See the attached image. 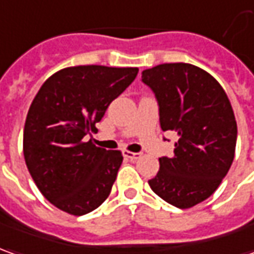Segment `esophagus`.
Returning a JSON list of instances; mask_svg holds the SVG:
<instances>
[{
  "mask_svg": "<svg viewBox=\"0 0 254 254\" xmlns=\"http://www.w3.org/2000/svg\"><path fill=\"white\" fill-rule=\"evenodd\" d=\"M124 157H127V158H129V160H132V161H136V160H139L141 157L140 153H132V151H127V150H125L124 151Z\"/></svg>",
  "mask_w": 254,
  "mask_h": 254,
  "instance_id": "obj_1",
  "label": "esophagus"
}]
</instances>
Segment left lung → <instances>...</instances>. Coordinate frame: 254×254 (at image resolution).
Listing matches in <instances>:
<instances>
[{
	"instance_id": "obj_1",
	"label": "left lung",
	"mask_w": 254,
	"mask_h": 254,
	"mask_svg": "<svg viewBox=\"0 0 254 254\" xmlns=\"http://www.w3.org/2000/svg\"><path fill=\"white\" fill-rule=\"evenodd\" d=\"M141 80L156 94L160 125L177 132L172 157H161L149 181L151 190L178 208L210 197L235 157V115L222 86L192 64H161L146 69Z\"/></svg>"
}]
</instances>
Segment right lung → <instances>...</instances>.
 <instances>
[{
  "instance_id": "1",
  "label": "right lung",
  "mask_w": 254,
  "mask_h": 254,
  "mask_svg": "<svg viewBox=\"0 0 254 254\" xmlns=\"http://www.w3.org/2000/svg\"><path fill=\"white\" fill-rule=\"evenodd\" d=\"M137 72L69 66L48 77L36 94L26 117L23 154L34 184L57 208L83 215L108 197L124 157L87 139Z\"/></svg>"
}]
</instances>
